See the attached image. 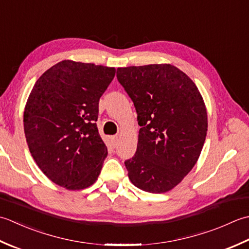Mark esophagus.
<instances>
[{
	"instance_id": "34e87169",
	"label": "esophagus",
	"mask_w": 249,
	"mask_h": 249,
	"mask_svg": "<svg viewBox=\"0 0 249 249\" xmlns=\"http://www.w3.org/2000/svg\"><path fill=\"white\" fill-rule=\"evenodd\" d=\"M111 143H113V146L115 147L116 145H117V143H118V136L117 135H114V136H111Z\"/></svg>"
}]
</instances>
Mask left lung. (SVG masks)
Wrapping results in <instances>:
<instances>
[{
  "label": "left lung",
  "mask_w": 249,
  "mask_h": 249,
  "mask_svg": "<svg viewBox=\"0 0 249 249\" xmlns=\"http://www.w3.org/2000/svg\"><path fill=\"white\" fill-rule=\"evenodd\" d=\"M141 125L135 155L124 161L132 184L161 194L173 189L199 159L207 114L196 84L171 64L117 69Z\"/></svg>",
  "instance_id": "left-lung-1"
}]
</instances>
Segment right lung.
I'll return each instance as SVG.
<instances>
[{
	"label": "right lung",
	"instance_id": "1",
	"mask_svg": "<svg viewBox=\"0 0 249 249\" xmlns=\"http://www.w3.org/2000/svg\"><path fill=\"white\" fill-rule=\"evenodd\" d=\"M114 68L64 60L35 83L23 114L30 153L48 178L69 190L98 179L107 148L95 121Z\"/></svg>",
	"mask_w": 249,
	"mask_h": 249
}]
</instances>
